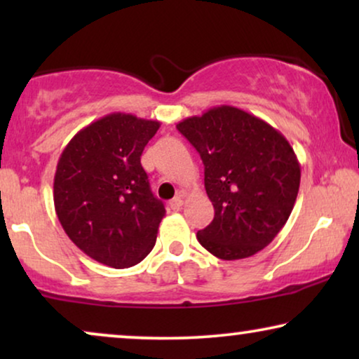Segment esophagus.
Instances as JSON below:
<instances>
[{"label":"esophagus","mask_w":359,"mask_h":359,"mask_svg":"<svg viewBox=\"0 0 359 359\" xmlns=\"http://www.w3.org/2000/svg\"><path fill=\"white\" fill-rule=\"evenodd\" d=\"M181 205H183V194H178L175 199L170 201V208L171 209L178 210V209H181Z\"/></svg>","instance_id":"obj_1"}]
</instances>
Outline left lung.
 Wrapping results in <instances>:
<instances>
[{"label":"left lung","instance_id":"8db88e82","mask_svg":"<svg viewBox=\"0 0 359 359\" xmlns=\"http://www.w3.org/2000/svg\"><path fill=\"white\" fill-rule=\"evenodd\" d=\"M199 151L214 219L199 230L220 259L258 253L287 222L301 184V165L281 132L233 106H217L176 126Z\"/></svg>","mask_w":359,"mask_h":359}]
</instances>
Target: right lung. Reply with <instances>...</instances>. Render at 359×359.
<instances>
[{
  "label": "right lung",
  "mask_w": 359,
  "mask_h": 359,
  "mask_svg": "<svg viewBox=\"0 0 359 359\" xmlns=\"http://www.w3.org/2000/svg\"><path fill=\"white\" fill-rule=\"evenodd\" d=\"M158 129V121L107 114L78 132L57 163V217L72 242L106 266H134L155 245L165 205L140 156Z\"/></svg>",
  "instance_id": "right-lung-1"
}]
</instances>
